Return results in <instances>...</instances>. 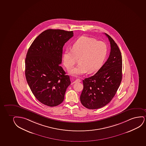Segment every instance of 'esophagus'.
<instances>
[{
	"label": "esophagus",
	"instance_id": "obj_1",
	"mask_svg": "<svg viewBox=\"0 0 146 146\" xmlns=\"http://www.w3.org/2000/svg\"><path fill=\"white\" fill-rule=\"evenodd\" d=\"M81 81V80H80V79H76V80H75L73 82V83H76V82H80Z\"/></svg>",
	"mask_w": 146,
	"mask_h": 146
}]
</instances>
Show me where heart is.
<instances>
[{
	"instance_id": "obj_1",
	"label": "heart",
	"mask_w": 146,
	"mask_h": 146,
	"mask_svg": "<svg viewBox=\"0 0 146 146\" xmlns=\"http://www.w3.org/2000/svg\"><path fill=\"white\" fill-rule=\"evenodd\" d=\"M107 49L104 43L95 39L81 37L72 45V50L66 49L63 55V61L68 70L77 62V66L70 69L72 76H79L88 72L92 73L100 68L107 55Z\"/></svg>"
}]
</instances>
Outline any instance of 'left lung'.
Returning <instances> with one entry per match:
<instances>
[{"instance_id":"left-lung-1","label":"left lung","mask_w":146,"mask_h":146,"mask_svg":"<svg viewBox=\"0 0 146 146\" xmlns=\"http://www.w3.org/2000/svg\"><path fill=\"white\" fill-rule=\"evenodd\" d=\"M111 44V52L103 66L94 76L83 80L80 100L87 109L103 107L112 100L122 80L121 54L113 39L105 33Z\"/></svg>"}]
</instances>
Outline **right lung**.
Here are the masks:
<instances>
[{
    "instance_id": "add662e5",
    "label": "right lung",
    "mask_w": 146,
    "mask_h": 146,
    "mask_svg": "<svg viewBox=\"0 0 146 146\" xmlns=\"http://www.w3.org/2000/svg\"><path fill=\"white\" fill-rule=\"evenodd\" d=\"M74 35L72 31L49 29L32 43L25 60L26 80L35 98L49 107L63 102L70 85L62 63L63 46Z\"/></svg>"
}]
</instances>
